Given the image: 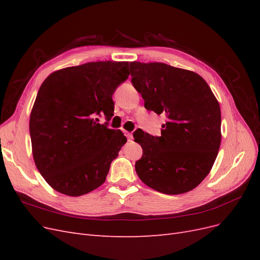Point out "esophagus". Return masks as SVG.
<instances>
[{
    "mask_svg": "<svg viewBox=\"0 0 260 260\" xmlns=\"http://www.w3.org/2000/svg\"><path fill=\"white\" fill-rule=\"evenodd\" d=\"M125 137H127L128 141H131V140L133 139V135H132V132H125Z\"/></svg>",
    "mask_w": 260,
    "mask_h": 260,
    "instance_id": "obj_1",
    "label": "esophagus"
}]
</instances>
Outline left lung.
I'll list each match as a JSON object with an SVG mask.
<instances>
[{
  "label": "left lung",
  "mask_w": 260,
  "mask_h": 260,
  "mask_svg": "<svg viewBox=\"0 0 260 260\" xmlns=\"http://www.w3.org/2000/svg\"><path fill=\"white\" fill-rule=\"evenodd\" d=\"M132 84L147 111L164 114L161 136L140 132L139 178L164 194L193 190L207 177L221 142V112L207 82L191 70L164 62L131 61Z\"/></svg>",
  "instance_id": "obj_1"
}]
</instances>
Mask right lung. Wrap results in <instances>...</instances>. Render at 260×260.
I'll list each match as a JSON object with an SVG mask.
<instances>
[{
    "mask_svg": "<svg viewBox=\"0 0 260 260\" xmlns=\"http://www.w3.org/2000/svg\"><path fill=\"white\" fill-rule=\"evenodd\" d=\"M129 75V61H91L56 70L41 84L29 130L36 166L55 191L80 196L105 182L127 138L96 116H113L112 96Z\"/></svg>",
    "mask_w": 260,
    "mask_h": 260,
    "instance_id": "obj_1",
    "label": "right lung"
}]
</instances>
